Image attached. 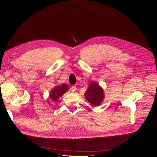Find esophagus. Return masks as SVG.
Wrapping results in <instances>:
<instances>
[{"label": "esophagus", "mask_w": 157, "mask_h": 157, "mask_svg": "<svg viewBox=\"0 0 157 157\" xmlns=\"http://www.w3.org/2000/svg\"><path fill=\"white\" fill-rule=\"evenodd\" d=\"M71 90L73 91V92H75L76 90V87L75 86H71Z\"/></svg>", "instance_id": "obj_1"}]
</instances>
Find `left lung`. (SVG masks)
Returning a JSON list of instances; mask_svg holds the SVG:
<instances>
[{
  "mask_svg": "<svg viewBox=\"0 0 157 157\" xmlns=\"http://www.w3.org/2000/svg\"><path fill=\"white\" fill-rule=\"evenodd\" d=\"M84 96L86 99L94 106L99 105L104 98L103 89L96 82L90 84Z\"/></svg>",
  "mask_w": 157,
  "mask_h": 157,
  "instance_id": "obj_1",
  "label": "left lung"
}]
</instances>
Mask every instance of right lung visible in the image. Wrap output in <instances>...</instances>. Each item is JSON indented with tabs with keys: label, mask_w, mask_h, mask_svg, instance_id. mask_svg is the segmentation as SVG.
<instances>
[{
	"label": "right lung",
	"mask_w": 157,
	"mask_h": 157,
	"mask_svg": "<svg viewBox=\"0 0 157 157\" xmlns=\"http://www.w3.org/2000/svg\"><path fill=\"white\" fill-rule=\"evenodd\" d=\"M68 86L66 84L55 86L50 92V98L53 101H57L60 97H61L67 91H68Z\"/></svg>",
	"instance_id": "obj_1"
}]
</instances>
